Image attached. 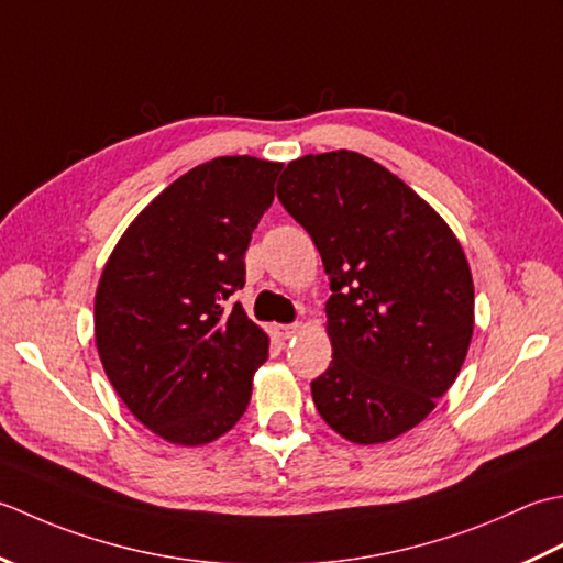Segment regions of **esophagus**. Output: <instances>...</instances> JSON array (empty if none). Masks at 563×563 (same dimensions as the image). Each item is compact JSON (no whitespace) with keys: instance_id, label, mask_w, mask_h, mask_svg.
I'll return each instance as SVG.
<instances>
[{"instance_id":"esophagus-1","label":"esophagus","mask_w":563,"mask_h":563,"mask_svg":"<svg viewBox=\"0 0 563 563\" xmlns=\"http://www.w3.org/2000/svg\"><path fill=\"white\" fill-rule=\"evenodd\" d=\"M272 330H274V338L291 340V338L296 335V332H298V325H296V323H291V325H274Z\"/></svg>"}]
</instances>
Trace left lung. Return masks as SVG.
Returning <instances> with one entry per match:
<instances>
[{
    "mask_svg": "<svg viewBox=\"0 0 563 563\" xmlns=\"http://www.w3.org/2000/svg\"><path fill=\"white\" fill-rule=\"evenodd\" d=\"M277 197L323 257L332 362L311 382L328 426L357 444L430 416L474 332L464 250L428 201L352 151L286 165Z\"/></svg>",
    "mask_w": 563,
    "mask_h": 563,
    "instance_id": "8db88e82",
    "label": "left lung"
}]
</instances>
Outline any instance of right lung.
Masks as SVG:
<instances>
[{
    "label": "right lung",
    "instance_id": "add662e5",
    "mask_svg": "<svg viewBox=\"0 0 563 563\" xmlns=\"http://www.w3.org/2000/svg\"><path fill=\"white\" fill-rule=\"evenodd\" d=\"M282 163L216 157L129 225L95 298L97 350L133 416L167 442H213L243 418L269 340L231 296Z\"/></svg>",
    "mask_w": 563,
    "mask_h": 563
}]
</instances>
